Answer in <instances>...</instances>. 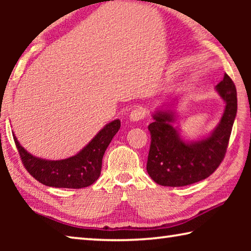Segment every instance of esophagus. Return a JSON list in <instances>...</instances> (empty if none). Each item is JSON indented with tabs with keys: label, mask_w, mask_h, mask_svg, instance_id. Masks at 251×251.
Returning a JSON list of instances; mask_svg holds the SVG:
<instances>
[{
	"label": "esophagus",
	"mask_w": 251,
	"mask_h": 251,
	"mask_svg": "<svg viewBox=\"0 0 251 251\" xmlns=\"http://www.w3.org/2000/svg\"><path fill=\"white\" fill-rule=\"evenodd\" d=\"M145 117V109L143 107H135L129 114V120L131 122H138Z\"/></svg>",
	"instance_id": "34e87169"
}]
</instances>
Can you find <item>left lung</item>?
I'll use <instances>...</instances> for the list:
<instances>
[{"label": "left lung", "mask_w": 251, "mask_h": 251, "mask_svg": "<svg viewBox=\"0 0 251 251\" xmlns=\"http://www.w3.org/2000/svg\"><path fill=\"white\" fill-rule=\"evenodd\" d=\"M216 91L225 101L218 125L209 135L197 141H185L177 127L176 114L163 108L152 114L148 126L151 148L147 173L161 186L181 187L210 176L224 159L237 114V91L231 78L224 75Z\"/></svg>", "instance_id": "obj_1"}]
</instances>
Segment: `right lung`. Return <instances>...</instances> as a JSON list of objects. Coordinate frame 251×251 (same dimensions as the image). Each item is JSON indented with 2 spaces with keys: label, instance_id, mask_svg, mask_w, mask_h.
I'll return each instance as SVG.
<instances>
[{
  "label": "right lung",
  "instance_id": "right-lung-1",
  "mask_svg": "<svg viewBox=\"0 0 251 251\" xmlns=\"http://www.w3.org/2000/svg\"><path fill=\"white\" fill-rule=\"evenodd\" d=\"M120 127V120L108 123L77 154L59 160L33 156L21 146L14 133L13 138L23 165L36 180L56 188L78 189L91 186L99 179L104 152Z\"/></svg>",
  "mask_w": 251,
  "mask_h": 251
}]
</instances>
